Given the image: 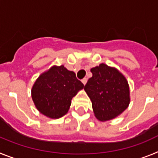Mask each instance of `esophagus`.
<instances>
[{
    "label": "esophagus",
    "instance_id": "34e87169",
    "mask_svg": "<svg viewBox=\"0 0 158 158\" xmlns=\"http://www.w3.org/2000/svg\"><path fill=\"white\" fill-rule=\"evenodd\" d=\"M81 81L84 85H85V84L87 83V78H83V79L81 80Z\"/></svg>",
    "mask_w": 158,
    "mask_h": 158
}]
</instances>
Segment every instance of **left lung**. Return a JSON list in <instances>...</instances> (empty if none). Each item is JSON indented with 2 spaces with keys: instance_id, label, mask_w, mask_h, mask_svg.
<instances>
[{
  "instance_id": "obj_1",
  "label": "left lung",
  "mask_w": 158,
  "mask_h": 158,
  "mask_svg": "<svg viewBox=\"0 0 158 158\" xmlns=\"http://www.w3.org/2000/svg\"><path fill=\"white\" fill-rule=\"evenodd\" d=\"M93 77L85 85L94 115L105 122L121 115L129 106L130 88L127 78L115 67L101 63L90 70Z\"/></svg>"
}]
</instances>
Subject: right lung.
Instances as JSON below:
<instances>
[{
    "label": "right lung",
    "mask_w": 158,
    "mask_h": 158,
    "mask_svg": "<svg viewBox=\"0 0 158 158\" xmlns=\"http://www.w3.org/2000/svg\"><path fill=\"white\" fill-rule=\"evenodd\" d=\"M84 85L74 72L62 65H53L41 73L31 89V98L37 110L51 118H59L69 109L71 100Z\"/></svg>",
    "instance_id": "obj_1"
}]
</instances>
